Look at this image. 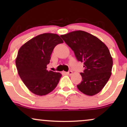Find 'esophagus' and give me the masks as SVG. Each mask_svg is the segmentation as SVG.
Wrapping results in <instances>:
<instances>
[{
    "mask_svg": "<svg viewBox=\"0 0 127 127\" xmlns=\"http://www.w3.org/2000/svg\"><path fill=\"white\" fill-rule=\"evenodd\" d=\"M72 73H73V72H72V70H69V71H68V72H67L66 73L67 75H71Z\"/></svg>",
    "mask_w": 127,
    "mask_h": 127,
    "instance_id": "esophagus-1",
    "label": "esophagus"
}]
</instances>
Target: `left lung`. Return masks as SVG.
Listing matches in <instances>:
<instances>
[{
    "label": "left lung",
    "mask_w": 127,
    "mask_h": 127,
    "mask_svg": "<svg viewBox=\"0 0 127 127\" xmlns=\"http://www.w3.org/2000/svg\"><path fill=\"white\" fill-rule=\"evenodd\" d=\"M60 36L73 51L76 59L84 63L82 82L77 85L79 90L88 95L97 94L112 74L113 60L108 48L97 37L82 30Z\"/></svg>",
    "instance_id": "1"
}]
</instances>
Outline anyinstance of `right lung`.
<instances>
[{"label":"right lung","mask_w":127,"mask_h":127,"mask_svg":"<svg viewBox=\"0 0 127 127\" xmlns=\"http://www.w3.org/2000/svg\"><path fill=\"white\" fill-rule=\"evenodd\" d=\"M63 43L54 33H43L33 37L19 49L15 60L20 78L32 93L45 95L55 88L62 78L59 72L48 71L46 65L57 45Z\"/></svg>","instance_id":"1"}]
</instances>
